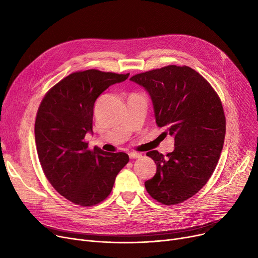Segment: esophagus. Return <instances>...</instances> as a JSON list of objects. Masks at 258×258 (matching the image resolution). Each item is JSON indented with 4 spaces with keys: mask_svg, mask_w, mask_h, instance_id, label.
<instances>
[{
    "mask_svg": "<svg viewBox=\"0 0 258 258\" xmlns=\"http://www.w3.org/2000/svg\"><path fill=\"white\" fill-rule=\"evenodd\" d=\"M128 156L131 159H137V158H140L142 155L139 153H128Z\"/></svg>",
    "mask_w": 258,
    "mask_h": 258,
    "instance_id": "1",
    "label": "esophagus"
}]
</instances>
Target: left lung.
Instances as JSON below:
<instances>
[{
    "label": "left lung",
    "mask_w": 258,
    "mask_h": 258,
    "mask_svg": "<svg viewBox=\"0 0 258 258\" xmlns=\"http://www.w3.org/2000/svg\"><path fill=\"white\" fill-rule=\"evenodd\" d=\"M154 104L162 134L174 138V151L166 157L148 152L157 165L144 183L146 191L164 205H175L203 188L218 164L226 134V118L219 95L208 81L187 66L170 64L136 74Z\"/></svg>",
    "instance_id": "left-lung-1"
}]
</instances>
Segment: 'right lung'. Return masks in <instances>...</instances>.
I'll return each mask as SVG.
<instances>
[{
  "instance_id": "obj_1",
  "label": "right lung",
  "mask_w": 258,
  "mask_h": 258,
  "mask_svg": "<svg viewBox=\"0 0 258 258\" xmlns=\"http://www.w3.org/2000/svg\"><path fill=\"white\" fill-rule=\"evenodd\" d=\"M128 75L74 72L52 87L39 104L34 124L39 163L53 188L76 205L90 207L105 200L130 160L125 153L90 150L85 141L86 134L93 133L95 101Z\"/></svg>"
}]
</instances>
